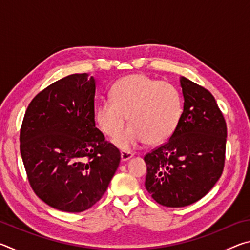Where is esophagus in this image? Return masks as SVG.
Returning <instances> with one entry per match:
<instances>
[{
	"label": "esophagus",
	"instance_id": "esophagus-1",
	"mask_svg": "<svg viewBox=\"0 0 250 250\" xmlns=\"http://www.w3.org/2000/svg\"><path fill=\"white\" fill-rule=\"evenodd\" d=\"M134 154L132 153V152H126V151H122L121 152V161L122 162H125V161L130 160L131 158H132Z\"/></svg>",
	"mask_w": 250,
	"mask_h": 250
}]
</instances>
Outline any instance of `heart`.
Returning <instances> with one entry per match:
<instances>
[{
	"instance_id": "b5f03b06",
	"label": "heart",
	"mask_w": 250,
	"mask_h": 250,
	"mask_svg": "<svg viewBox=\"0 0 250 250\" xmlns=\"http://www.w3.org/2000/svg\"><path fill=\"white\" fill-rule=\"evenodd\" d=\"M183 115V99L179 89L167 82L142 74L121 78L108 97L97 105L96 118L101 130L115 137L127 116L132 125L115 138V145L131 150L145 141L158 145L170 139Z\"/></svg>"
}]
</instances>
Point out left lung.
Listing matches in <instances>:
<instances>
[{
    "mask_svg": "<svg viewBox=\"0 0 250 250\" xmlns=\"http://www.w3.org/2000/svg\"><path fill=\"white\" fill-rule=\"evenodd\" d=\"M184 107L179 126L167 143L145 156L146 188L167 207L201 200L221 177L225 163L227 128L210 92L180 77Z\"/></svg>",
    "mask_w": 250,
    "mask_h": 250,
    "instance_id": "8db88e82",
    "label": "left lung"
}]
</instances>
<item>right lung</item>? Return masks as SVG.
I'll use <instances>...</instances> for the list:
<instances>
[{
    "label": "right lung",
    "instance_id": "add662e5",
    "mask_svg": "<svg viewBox=\"0 0 250 250\" xmlns=\"http://www.w3.org/2000/svg\"><path fill=\"white\" fill-rule=\"evenodd\" d=\"M96 80L73 74L49 84L25 112L21 155L33 191L53 208L80 213L98 202L120 152L95 124Z\"/></svg>",
    "mask_w": 250,
    "mask_h": 250
}]
</instances>
